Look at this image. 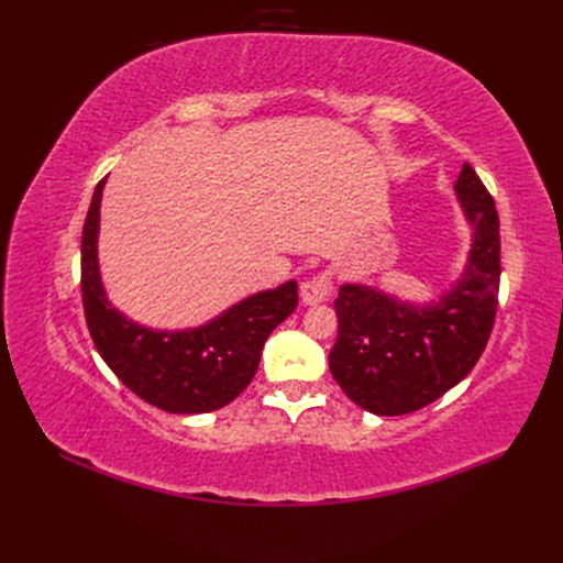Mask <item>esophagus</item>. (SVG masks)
Returning a JSON list of instances; mask_svg holds the SVG:
<instances>
[{
	"instance_id": "esophagus-1",
	"label": "esophagus",
	"mask_w": 563,
	"mask_h": 563,
	"mask_svg": "<svg viewBox=\"0 0 563 563\" xmlns=\"http://www.w3.org/2000/svg\"><path fill=\"white\" fill-rule=\"evenodd\" d=\"M331 291H333L331 277L327 272H321V275H314L300 284V300L302 305H319L323 300H329Z\"/></svg>"
}]
</instances>
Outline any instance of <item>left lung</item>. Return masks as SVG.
<instances>
[{"label": "left lung", "mask_w": 563, "mask_h": 563, "mask_svg": "<svg viewBox=\"0 0 563 563\" xmlns=\"http://www.w3.org/2000/svg\"><path fill=\"white\" fill-rule=\"evenodd\" d=\"M457 203L472 230L463 275L430 302H408L376 286L343 284L331 376L376 416H406L437 401L479 362L498 308L500 223L493 197L465 162Z\"/></svg>", "instance_id": "left-lung-1"}]
</instances>
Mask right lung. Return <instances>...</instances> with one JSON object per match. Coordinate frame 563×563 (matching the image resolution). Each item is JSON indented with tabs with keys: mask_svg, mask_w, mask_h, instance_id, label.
I'll use <instances>...</instances> for the list:
<instances>
[{
	"mask_svg": "<svg viewBox=\"0 0 563 563\" xmlns=\"http://www.w3.org/2000/svg\"><path fill=\"white\" fill-rule=\"evenodd\" d=\"M96 185L81 232L84 314L98 354L133 395L176 416L211 413L253 380L267 335L296 310L298 284L253 294L195 329H150L119 312L98 265L100 199Z\"/></svg>",
	"mask_w": 563,
	"mask_h": 563,
	"instance_id": "obj_1",
	"label": "right lung"
}]
</instances>
